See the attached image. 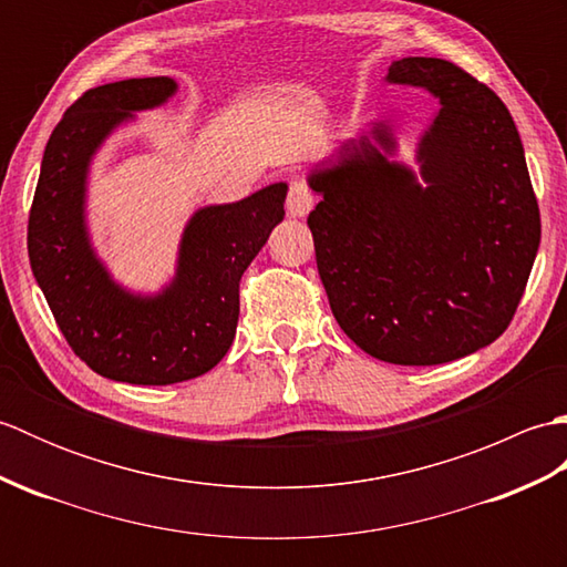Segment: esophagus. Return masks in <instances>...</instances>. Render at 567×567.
Returning a JSON list of instances; mask_svg holds the SVG:
<instances>
[{
    "mask_svg": "<svg viewBox=\"0 0 567 567\" xmlns=\"http://www.w3.org/2000/svg\"><path fill=\"white\" fill-rule=\"evenodd\" d=\"M311 207H315V192L309 189L305 179L295 177L290 183V192H287V214L302 219V216L311 212Z\"/></svg>",
    "mask_w": 567,
    "mask_h": 567,
    "instance_id": "1",
    "label": "esophagus"
}]
</instances>
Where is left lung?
<instances>
[{
    "label": "left lung",
    "instance_id": "8db88e82",
    "mask_svg": "<svg viewBox=\"0 0 567 567\" xmlns=\"http://www.w3.org/2000/svg\"><path fill=\"white\" fill-rule=\"evenodd\" d=\"M384 80L441 104L419 175L392 161V128L375 122L309 175L321 202L307 224L348 339L384 363L439 365L507 331L540 244L538 202L519 131L487 84L441 58L394 60Z\"/></svg>",
    "mask_w": 567,
    "mask_h": 567
}]
</instances>
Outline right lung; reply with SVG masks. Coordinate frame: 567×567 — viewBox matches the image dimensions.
<instances>
[{"instance_id":"1","label":"right lung","mask_w":567,"mask_h":567,"mask_svg":"<svg viewBox=\"0 0 567 567\" xmlns=\"http://www.w3.org/2000/svg\"><path fill=\"white\" fill-rule=\"evenodd\" d=\"M177 92L173 78L87 90L53 128L29 214V260L65 341L97 375L128 384L199 378L226 355L238 323V282L285 216L287 185L192 214L177 270L158 295H134L97 258L84 221L94 153L134 112Z\"/></svg>"}]
</instances>
